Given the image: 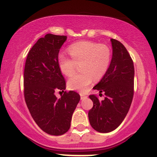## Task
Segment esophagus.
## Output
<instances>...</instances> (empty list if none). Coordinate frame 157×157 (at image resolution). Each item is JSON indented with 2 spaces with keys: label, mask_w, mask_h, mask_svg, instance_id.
Here are the masks:
<instances>
[{
  "label": "esophagus",
  "mask_w": 157,
  "mask_h": 157,
  "mask_svg": "<svg viewBox=\"0 0 157 157\" xmlns=\"http://www.w3.org/2000/svg\"><path fill=\"white\" fill-rule=\"evenodd\" d=\"M80 99H81V100H85V99L87 98V96H86V95H85L83 93H80Z\"/></svg>",
  "instance_id": "1"
}]
</instances>
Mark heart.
I'll use <instances>...</instances> for the list:
<instances>
[{
  "instance_id": "obj_1",
  "label": "heart",
  "mask_w": 157,
  "mask_h": 157,
  "mask_svg": "<svg viewBox=\"0 0 157 157\" xmlns=\"http://www.w3.org/2000/svg\"><path fill=\"white\" fill-rule=\"evenodd\" d=\"M71 59L61 54L58 56V66L66 76H71L80 64L82 72L68 79V89L75 91H86L93 80H100L109 71L112 59V52L107 45L91 40H82L68 46Z\"/></svg>"
}]
</instances>
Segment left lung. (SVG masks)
Listing matches in <instances>:
<instances>
[{"label": "left lung", "mask_w": 157, "mask_h": 157, "mask_svg": "<svg viewBox=\"0 0 157 157\" xmlns=\"http://www.w3.org/2000/svg\"><path fill=\"white\" fill-rule=\"evenodd\" d=\"M113 54L109 71L94 89L100 94L105 93L100 101L96 95H89L93 107L89 111L91 127L100 133H109L117 128L128 112L134 96V67L128 52L123 44L111 39Z\"/></svg>", "instance_id": "8db88e82"}]
</instances>
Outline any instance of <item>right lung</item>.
<instances>
[{"label":"right lung","mask_w":157,"mask_h":157,"mask_svg":"<svg viewBox=\"0 0 157 157\" xmlns=\"http://www.w3.org/2000/svg\"><path fill=\"white\" fill-rule=\"evenodd\" d=\"M67 37L47 34L29 52L25 63L24 98L37 125L50 135L64 134L71 126L73 112L80 100L78 93L64 91L66 81L58 66V54Z\"/></svg>","instance_id":"right-lung-1"}]
</instances>
